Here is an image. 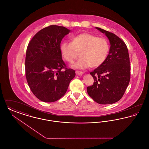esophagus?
<instances>
[{"instance_id":"34e87169","label":"esophagus","mask_w":149,"mask_h":149,"mask_svg":"<svg viewBox=\"0 0 149 149\" xmlns=\"http://www.w3.org/2000/svg\"><path fill=\"white\" fill-rule=\"evenodd\" d=\"M75 73H76V74H77V75H82L84 74L83 72L79 71H76V72H75Z\"/></svg>"}]
</instances>
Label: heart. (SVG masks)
I'll use <instances>...</instances> for the list:
<instances>
[{
    "label": "heart",
    "instance_id": "heart-1",
    "mask_svg": "<svg viewBox=\"0 0 149 149\" xmlns=\"http://www.w3.org/2000/svg\"><path fill=\"white\" fill-rule=\"evenodd\" d=\"M60 50L63 58L69 63H72L80 53L81 58L71 67L84 69L89 66L97 68L103 64L108 55L109 46L104 38L82 33L72 37L71 43H62Z\"/></svg>",
    "mask_w": 149,
    "mask_h": 149
}]
</instances>
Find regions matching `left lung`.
<instances>
[{
	"mask_svg": "<svg viewBox=\"0 0 149 149\" xmlns=\"http://www.w3.org/2000/svg\"><path fill=\"white\" fill-rule=\"evenodd\" d=\"M95 29L106 35L111 46L103 64L90 73L94 81L87 87V92L99 104H113L121 99L130 82L131 67L127 47L117 36Z\"/></svg>",
	"mask_w": 149,
	"mask_h": 149,
	"instance_id": "8db88e82",
	"label": "left lung"
}]
</instances>
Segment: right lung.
I'll list each match as a JSON object with an SVG mask.
<instances>
[{"label":"right lung","mask_w":149,"mask_h":149,"mask_svg":"<svg viewBox=\"0 0 149 149\" xmlns=\"http://www.w3.org/2000/svg\"><path fill=\"white\" fill-rule=\"evenodd\" d=\"M70 32L51 25L38 32L29 43L26 77L31 91L41 101L54 102L61 98L75 77L74 70L66 68L60 50L62 39Z\"/></svg>","instance_id":"1"}]
</instances>
